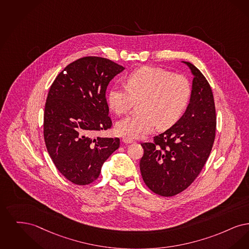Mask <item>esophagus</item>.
Returning <instances> with one entry per match:
<instances>
[{
    "label": "esophagus",
    "mask_w": 249,
    "mask_h": 249,
    "mask_svg": "<svg viewBox=\"0 0 249 249\" xmlns=\"http://www.w3.org/2000/svg\"><path fill=\"white\" fill-rule=\"evenodd\" d=\"M122 141H123L124 143H125V144H130V143H134V142H135L133 140H131L129 138H126V137H125V138H123Z\"/></svg>",
    "instance_id": "obj_1"
}]
</instances>
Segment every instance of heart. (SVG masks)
Masks as SVG:
<instances>
[{"label":"heart","mask_w":249,"mask_h":249,"mask_svg":"<svg viewBox=\"0 0 249 249\" xmlns=\"http://www.w3.org/2000/svg\"><path fill=\"white\" fill-rule=\"evenodd\" d=\"M125 87L109 89V108L116 114H124L139 101V113L121 120L116 131L122 136L141 139L156 126L166 129L183 115L192 97V86L183 75L152 67H143L125 78Z\"/></svg>","instance_id":"1"}]
</instances>
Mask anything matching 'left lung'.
<instances>
[{
	"label": "left lung",
	"mask_w": 249,
	"mask_h": 249,
	"mask_svg": "<svg viewBox=\"0 0 249 249\" xmlns=\"http://www.w3.org/2000/svg\"><path fill=\"white\" fill-rule=\"evenodd\" d=\"M194 75L192 97L183 115L169 129L142 143V178L153 193L174 196L187 189L203 169L216 135V109L206 77L182 61Z\"/></svg>",
	"instance_id": "1"
}]
</instances>
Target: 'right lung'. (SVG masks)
I'll return each instance as SVG.
<instances>
[{"label":"right lung","instance_id":"add662e5","mask_svg":"<svg viewBox=\"0 0 249 249\" xmlns=\"http://www.w3.org/2000/svg\"><path fill=\"white\" fill-rule=\"evenodd\" d=\"M124 70L99 56L69 64L50 87L43 115V137L57 170L77 185L92 183L120 146L118 138H94L110 128L106 90Z\"/></svg>","mask_w":249,"mask_h":249}]
</instances>
